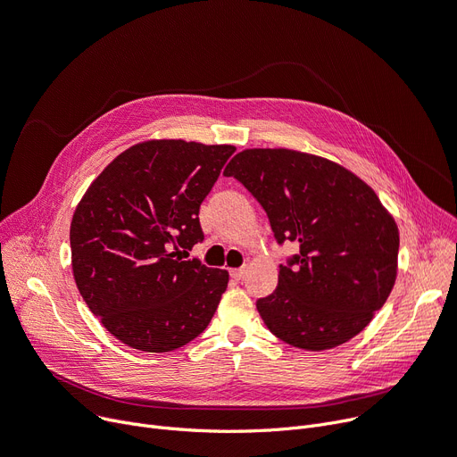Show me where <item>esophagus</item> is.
<instances>
[{"mask_svg": "<svg viewBox=\"0 0 457 457\" xmlns=\"http://www.w3.org/2000/svg\"><path fill=\"white\" fill-rule=\"evenodd\" d=\"M230 277H232L234 280H244L245 270H244V268H240V270H230Z\"/></svg>", "mask_w": 457, "mask_h": 457, "instance_id": "34e87169", "label": "esophagus"}]
</instances>
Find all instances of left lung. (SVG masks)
Masks as SVG:
<instances>
[{
  "label": "left lung",
  "instance_id": "obj_1",
  "mask_svg": "<svg viewBox=\"0 0 457 457\" xmlns=\"http://www.w3.org/2000/svg\"><path fill=\"white\" fill-rule=\"evenodd\" d=\"M299 253L277 290L256 301L268 329L294 347L331 350L359 335L393 292L400 232L376 191L352 170L290 148H247L227 165Z\"/></svg>",
  "mask_w": 457,
  "mask_h": 457
}]
</instances>
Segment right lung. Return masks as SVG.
I'll return each mask as SVG.
<instances>
[{
    "label": "right lung",
    "instance_id": "obj_1",
    "mask_svg": "<svg viewBox=\"0 0 457 457\" xmlns=\"http://www.w3.org/2000/svg\"><path fill=\"white\" fill-rule=\"evenodd\" d=\"M232 145L150 139L126 148L85 191L71 223L76 287L115 338L163 353L199 337L227 270L182 260L204 240L199 208Z\"/></svg>",
    "mask_w": 457,
    "mask_h": 457
}]
</instances>
